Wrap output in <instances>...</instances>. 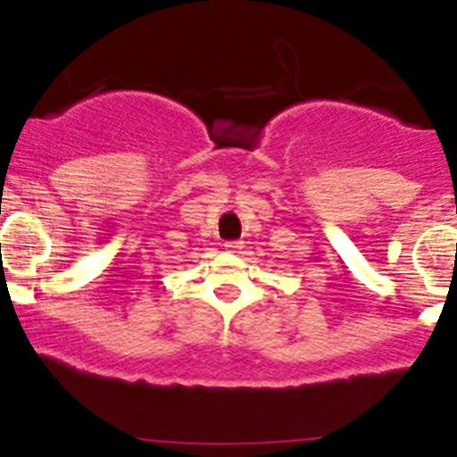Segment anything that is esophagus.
Returning a JSON list of instances; mask_svg holds the SVG:
<instances>
[{"mask_svg": "<svg viewBox=\"0 0 457 457\" xmlns=\"http://www.w3.org/2000/svg\"><path fill=\"white\" fill-rule=\"evenodd\" d=\"M225 247H228V250H241L243 241H228L225 243Z\"/></svg>", "mask_w": 457, "mask_h": 457, "instance_id": "obj_1", "label": "esophagus"}]
</instances>
